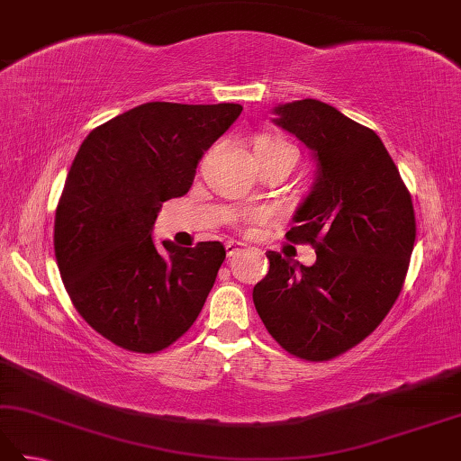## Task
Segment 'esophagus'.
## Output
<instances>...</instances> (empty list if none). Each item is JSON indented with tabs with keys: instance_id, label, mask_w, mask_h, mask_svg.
<instances>
[{
	"instance_id": "1",
	"label": "esophagus",
	"mask_w": 461,
	"mask_h": 461,
	"mask_svg": "<svg viewBox=\"0 0 461 461\" xmlns=\"http://www.w3.org/2000/svg\"><path fill=\"white\" fill-rule=\"evenodd\" d=\"M243 246L240 241H228L225 243V253H228V258H231V256H236V253L241 249Z\"/></svg>"
}]
</instances>
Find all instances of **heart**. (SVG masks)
Segmentation results:
<instances>
[{
	"mask_svg": "<svg viewBox=\"0 0 461 461\" xmlns=\"http://www.w3.org/2000/svg\"><path fill=\"white\" fill-rule=\"evenodd\" d=\"M258 146H267V149H277V150H291V152L297 154V150L293 149L291 144H287L285 140H281V139H263V140L258 142Z\"/></svg>",
	"mask_w": 461,
	"mask_h": 461,
	"instance_id": "heart-1",
	"label": "heart"
}]
</instances>
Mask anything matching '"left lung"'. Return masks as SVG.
Masks as SVG:
<instances>
[{"instance_id":"obj_1","label":"left lung","mask_w":461,"mask_h":461,"mask_svg":"<svg viewBox=\"0 0 461 461\" xmlns=\"http://www.w3.org/2000/svg\"><path fill=\"white\" fill-rule=\"evenodd\" d=\"M279 129L311 150L315 182L293 213V243H311V267L269 251L253 303L291 355L329 360L375 330L393 309L416 240L410 192L375 131L315 99L277 104Z\"/></svg>"}]
</instances>
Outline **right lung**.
I'll list each match as a JSON object with an SVG mask.
<instances>
[{
  "mask_svg": "<svg viewBox=\"0 0 461 461\" xmlns=\"http://www.w3.org/2000/svg\"><path fill=\"white\" fill-rule=\"evenodd\" d=\"M241 111L146 103L96 126L77 152L55 213V258L75 309L116 347L158 352L198 319L225 248L166 240L160 249L152 230Z\"/></svg>",
  "mask_w": 461,
  "mask_h": 461,
  "instance_id": "1",
  "label": "right lung"
}]
</instances>
